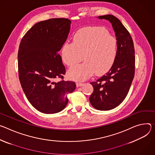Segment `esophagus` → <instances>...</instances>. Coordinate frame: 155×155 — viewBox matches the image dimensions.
I'll list each match as a JSON object with an SVG mask.
<instances>
[{"label":"esophagus","instance_id":"obj_1","mask_svg":"<svg viewBox=\"0 0 155 155\" xmlns=\"http://www.w3.org/2000/svg\"><path fill=\"white\" fill-rule=\"evenodd\" d=\"M82 85H83V83L80 82H76V86H77L78 87H81V86H82Z\"/></svg>","mask_w":155,"mask_h":155}]
</instances>
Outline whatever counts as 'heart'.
I'll return each mask as SVG.
<instances>
[{
	"label": "heart",
	"instance_id": "heart-1",
	"mask_svg": "<svg viewBox=\"0 0 155 155\" xmlns=\"http://www.w3.org/2000/svg\"><path fill=\"white\" fill-rule=\"evenodd\" d=\"M117 55V42L108 31L101 27H87L79 30L73 42H66L61 50L64 63L73 66L83 59L84 62L68 71V76L84 81L94 73L101 75L110 70Z\"/></svg>",
	"mask_w": 155,
	"mask_h": 155
}]
</instances>
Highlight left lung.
I'll use <instances>...</instances> for the list:
<instances>
[{"label": "left lung", "instance_id": "left-lung-1", "mask_svg": "<svg viewBox=\"0 0 155 155\" xmlns=\"http://www.w3.org/2000/svg\"><path fill=\"white\" fill-rule=\"evenodd\" d=\"M112 25L117 40V55L110 71L91 84L94 92L89 98L97 110L107 111L117 107L127 96L135 73V50L130 33L118 18L111 15L98 16Z\"/></svg>", "mask_w": 155, "mask_h": 155}]
</instances>
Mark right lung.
<instances>
[{"label":"right lung","mask_w":155,"mask_h":155,"mask_svg":"<svg viewBox=\"0 0 155 155\" xmlns=\"http://www.w3.org/2000/svg\"><path fill=\"white\" fill-rule=\"evenodd\" d=\"M68 18H51L34 25L23 37L18 49V77L28 101L38 111L53 114L66 106L67 95L76 89L63 80L66 69L58 54L70 29ZM61 80L56 82L57 78Z\"/></svg>","instance_id":"add662e5"}]
</instances>
